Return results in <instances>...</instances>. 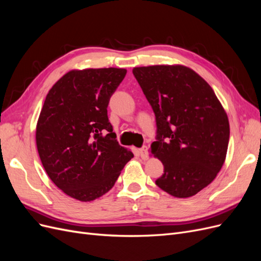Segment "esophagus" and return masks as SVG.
<instances>
[{"label":"esophagus","mask_w":261,"mask_h":261,"mask_svg":"<svg viewBox=\"0 0 261 261\" xmlns=\"http://www.w3.org/2000/svg\"><path fill=\"white\" fill-rule=\"evenodd\" d=\"M139 154H140V156H141V159L147 160L148 158H149V151H148V147H147V146L141 147V148L139 149Z\"/></svg>","instance_id":"esophagus-1"}]
</instances>
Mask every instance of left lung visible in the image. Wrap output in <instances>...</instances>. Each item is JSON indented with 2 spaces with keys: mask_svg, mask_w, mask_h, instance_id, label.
Here are the masks:
<instances>
[{
  "mask_svg": "<svg viewBox=\"0 0 261 261\" xmlns=\"http://www.w3.org/2000/svg\"><path fill=\"white\" fill-rule=\"evenodd\" d=\"M133 74L155 115L151 152L164 167L155 184L177 198L196 195L225 160L230 124L224 109L209 84L186 66L135 67Z\"/></svg>",
  "mask_w": 261,
  "mask_h": 261,
  "instance_id": "left-lung-1",
  "label": "left lung"
}]
</instances>
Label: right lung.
I'll return each instance as SVG.
<instances>
[{
	"instance_id": "right-lung-1",
	"label": "right lung",
	"mask_w": 261,
	"mask_h": 261,
	"mask_svg": "<svg viewBox=\"0 0 261 261\" xmlns=\"http://www.w3.org/2000/svg\"><path fill=\"white\" fill-rule=\"evenodd\" d=\"M125 75L114 67L70 70L46 94L37 149L46 174L72 198L91 201L108 193L134 156L118 145L107 110Z\"/></svg>"
}]
</instances>
